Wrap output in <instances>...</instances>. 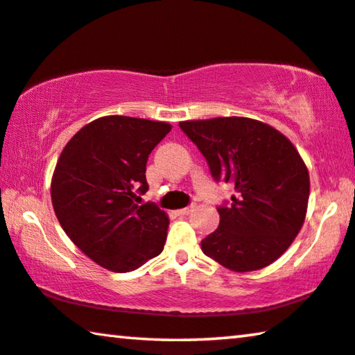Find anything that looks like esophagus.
Listing matches in <instances>:
<instances>
[{
  "mask_svg": "<svg viewBox=\"0 0 355 355\" xmlns=\"http://www.w3.org/2000/svg\"><path fill=\"white\" fill-rule=\"evenodd\" d=\"M193 210H194V207L191 205V207H184V209H178V210H175V214H177V215H188V214H191Z\"/></svg>",
  "mask_w": 355,
  "mask_h": 355,
  "instance_id": "esophagus-1",
  "label": "esophagus"
}]
</instances>
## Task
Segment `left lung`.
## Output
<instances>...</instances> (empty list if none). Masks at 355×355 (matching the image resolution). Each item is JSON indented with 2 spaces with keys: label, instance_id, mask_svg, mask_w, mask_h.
<instances>
[{
  "label": "left lung",
  "instance_id": "8db88e82",
  "mask_svg": "<svg viewBox=\"0 0 355 355\" xmlns=\"http://www.w3.org/2000/svg\"><path fill=\"white\" fill-rule=\"evenodd\" d=\"M215 180L234 187L220 226L202 241V252L234 272L266 268L292 245L304 223L309 172L300 153L272 125L230 116L182 121Z\"/></svg>",
  "mask_w": 355,
  "mask_h": 355
}]
</instances>
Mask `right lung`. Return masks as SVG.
Masks as SVG:
<instances>
[{
    "instance_id": "add662e5",
    "label": "right lung",
    "mask_w": 355,
    "mask_h": 355,
    "mask_svg": "<svg viewBox=\"0 0 355 355\" xmlns=\"http://www.w3.org/2000/svg\"><path fill=\"white\" fill-rule=\"evenodd\" d=\"M164 121L103 116L79 129L63 148L51 199L63 231L84 255L113 272H129L159 255L168 216L139 205L146 161L171 132Z\"/></svg>"
}]
</instances>
